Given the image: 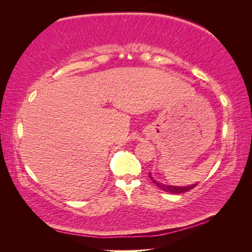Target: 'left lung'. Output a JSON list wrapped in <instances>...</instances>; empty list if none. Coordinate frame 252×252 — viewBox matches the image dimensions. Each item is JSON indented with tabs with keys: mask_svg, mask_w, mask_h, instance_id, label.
<instances>
[{
	"mask_svg": "<svg viewBox=\"0 0 252 252\" xmlns=\"http://www.w3.org/2000/svg\"><path fill=\"white\" fill-rule=\"evenodd\" d=\"M149 177L152 180V182L155 183V185L159 188L160 190L162 191H165V192H169V193H176V194H180L183 192H187V191H189L191 189H193V188L197 186V183H193V185H190V186H186V187H178V186H171V185H164V183L157 181L155 178L151 176V172L149 173Z\"/></svg>",
	"mask_w": 252,
	"mask_h": 252,
	"instance_id": "left-lung-1",
	"label": "left lung"
}]
</instances>
